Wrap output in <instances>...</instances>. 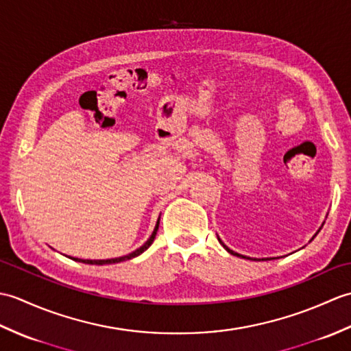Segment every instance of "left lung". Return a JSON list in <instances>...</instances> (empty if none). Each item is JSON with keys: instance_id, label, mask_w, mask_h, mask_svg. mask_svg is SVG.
Here are the masks:
<instances>
[{"instance_id": "left-lung-1", "label": "left lung", "mask_w": 351, "mask_h": 351, "mask_svg": "<svg viewBox=\"0 0 351 351\" xmlns=\"http://www.w3.org/2000/svg\"><path fill=\"white\" fill-rule=\"evenodd\" d=\"M323 225H324V223H323ZM323 225H322V228H323ZM322 228H319V229H322ZM319 229L317 230V234L319 232ZM317 234L314 235V237H312V240H314V238L317 237ZM219 238V237H217ZM219 241H220V244L223 245V247H225L229 253H230V255H234V256H238V258H243V259H250V261H270V259H274V258H263V259H258V258H249V256H244V255H240V253H237V252H234V250H230L229 247H228V245L225 244V243H223L221 240H220V238H219Z\"/></svg>"}]
</instances>
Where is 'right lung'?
<instances>
[{
  "mask_svg": "<svg viewBox=\"0 0 351 351\" xmlns=\"http://www.w3.org/2000/svg\"><path fill=\"white\" fill-rule=\"evenodd\" d=\"M158 226H160V217H158V220H156V225L154 228V232H152L151 237L147 238V241L143 245H141V247H138L137 250L128 253V255H125V256L111 258V259H80V258H72V256H69V258L73 259V261H77V263H84V264H92V265H106V264L123 263V261H128V259H132V258L141 255V253L149 249V245H151L154 243V240H155V235H156V230H158Z\"/></svg>",
  "mask_w": 351,
  "mask_h": 351,
  "instance_id": "1",
  "label": "right lung"
}]
</instances>
